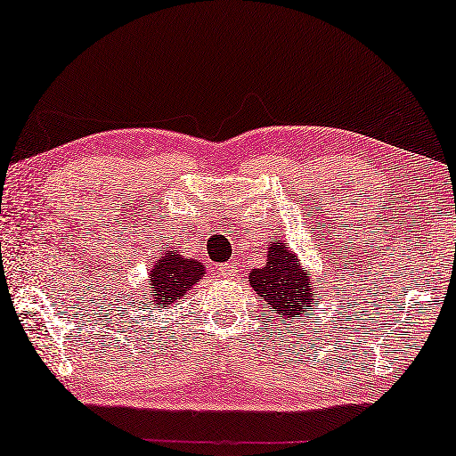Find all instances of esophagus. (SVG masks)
<instances>
[{
    "label": "esophagus",
    "mask_w": 456,
    "mask_h": 456,
    "mask_svg": "<svg viewBox=\"0 0 456 456\" xmlns=\"http://www.w3.org/2000/svg\"><path fill=\"white\" fill-rule=\"evenodd\" d=\"M218 273L222 274L224 279H232L234 274H236V263H232V260H230V263L220 265V266H218Z\"/></svg>",
    "instance_id": "1"
}]
</instances>
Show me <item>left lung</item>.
Returning <instances> with one entry per match:
<instances>
[{"label":"left lung","mask_w":456,"mask_h":456,"mask_svg":"<svg viewBox=\"0 0 456 456\" xmlns=\"http://www.w3.org/2000/svg\"><path fill=\"white\" fill-rule=\"evenodd\" d=\"M268 263L263 268H252L250 285L271 305L281 323L290 321L303 313L305 307L315 303L317 287L311 285L309 274L303 271L301 263L287 242H273L268 246Z\"/></svg>","instance_id":"left-lung-1"}]
</instances>
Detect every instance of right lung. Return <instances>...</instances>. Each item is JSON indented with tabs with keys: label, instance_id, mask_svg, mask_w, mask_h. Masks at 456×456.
Masks as SVG:
<instances>
[{
	"label": "right lung",
	"instance_id": "right-lung-1",
	"mask_svg": "<svg viewBox=\"0 0 456 456\" xmlns=\"http://www.w3.org/2000/svg\"><path fill=\"white\" fill-rule=\"evenodd\" d=\"M206 274V268L193 258H185L174 248H166V255L155 260L151 271H149V305L153 307H167L177 303L188 290L198 285L200 279Z\"/></svg>",
	"mask_w": 456,
	"mask_h": 456
}]
</instances>
